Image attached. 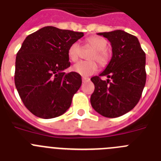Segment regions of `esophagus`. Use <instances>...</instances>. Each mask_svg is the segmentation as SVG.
Listing matches in <instances>:
<instances>
[{
  "label": "esophagus",
  "instance_id": "obj_1",
  "mask_svg": "<svg viewBox=\"0 0 161 161\" xmlns=\"http://www.w3.org/2000/svg\"><path fill=\"white\" fill-rule=\"evenodd\" d=\"M89 78H86V77H83L82 78V82H86V81H88L89 80Z\"/></svg>",
  "mask_w": 161,
  "mask_h": 161
}]
</instances>
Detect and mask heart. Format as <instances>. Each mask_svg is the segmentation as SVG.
Here are the masks:
<instances>
[{
  "label": "heart",
  "mask_w": 161,
  "mask_h": 161,
  "mask_svg": "<svg viewBox=\"0 0 161 161\" xmlns=\"http://www.w3.org/2000/svg\"><path fill=\"white\" fill-rule=\"evenodd\" d=\"M88 45L95 50L91 56V59L96 60L101 66H105L108 62L109 55L106 50L108 46V42L105 38L98 36L90 37L86 39ZM81 46L79 42H75L68 49V56L73 62H76L79 58L81 53ZM72 70L81 76L86 77L93 75L98 70V65L95 61H81L75 64Z\"/></svg>",
  "instance_id": "obj_1"
}]
</instances>
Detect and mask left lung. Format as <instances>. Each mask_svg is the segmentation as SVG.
I'll use <instances>...</instances> for the list:
<instances>
[{"label": "left lung", "instance_id": "obj_1", "mask_svg": "<svg viewBox=\"0 0 161 161\" xmlns=\"http://www.w3.org/2000/svg\"><path fill=\"white\" fill-rule=\"evenodd\" d=\"M108 39L112 57L105 70L91 79L95 91L91 103L95 111L108 118L124 115L136 107L146 82L145 53L139 40L124 30L98 33ZM101 76H107V81Z\"/></svg>", "mask_w": 161, "mask_h": 161}]
</instances>
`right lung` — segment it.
<instances>
[{"label": "right lung", "mask_w": 161, "mask_h": 161, "mask_svg": "<svg viewBox=\"0 0 161 161\" xmlns=\"http://www.w3.org/2000/svg\"><path fill=\"white\" fill-rule=\"evenodd\" d=\"M83 35L82 32L46 26L25 39L16 57L14 81L32 114L52 119L69 109L82 78L75 72H64L70 66L68 49Z\"/></svg>", "instance_id": "obj_1"}]
</instances>
